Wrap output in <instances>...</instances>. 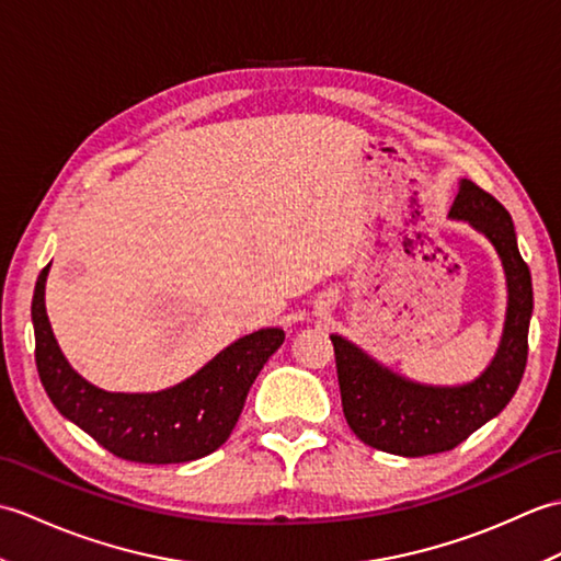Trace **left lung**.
Wrapping results in <instances>:
<instances>
[{
  "label": "left lung",
  "instance_id": "obj_1",
  "mask_svg": "<svg viewBox=\"0 0 561 561\" xmlns=\"http://www.w3.org/2000/svg\"><path fill=\"white\" fill-rule=\"evenodd\" d=\"M450 217L470 221L490 238L506 272V325L492 366L468 386L432 388L396 376L340 335L330 337L350 428L366 446L404 458L434 456L462 444L506 408L528 362L533 279L520 257L511 214L496 197L465 178Z\"/></svg>",
  "mask_w": 561,
  "mask_h": 561
}]
</instances>
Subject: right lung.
Listing matches in <instances>:
<instances>
[{"label":"right lung","mask_w":561,"mask_h":561,"mask_svg":"<svg viewBox=\"0 0 561 561\" xmlns=\"http://www.w3.org/2000/svg\"><path fill=\"white\" fill-rule=\"evenodd\" d=\"M43 267L35 282L31 318L35 366L59 414L83 428L113 456L133 462H187L217 450L241 416L260 368L279 350V328L257 330L199 368L183 383L161 392H105L83 380L59 352L45 313Z\"/></svg>","instance_id":"obj_1"}]
</instances>
